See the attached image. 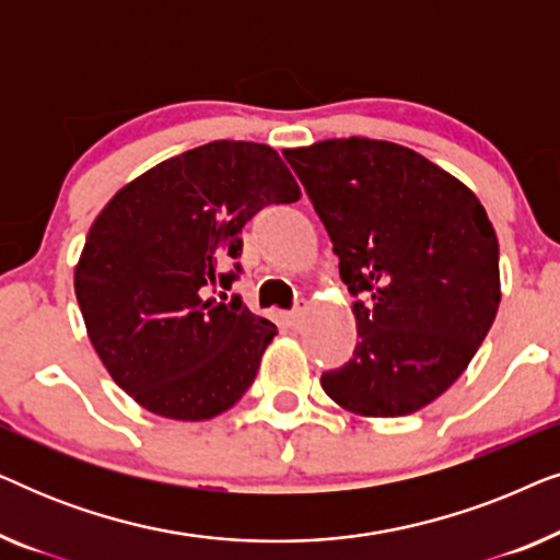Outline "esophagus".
Here are the masks:
<instances>
[{"label": "esophagus", "instance_id": "34e87169", "mask_svg": "<svg viewBox=\"0 0 560 560\" xmlns=\"http://www.w3.org/2000/svg\"><path fill=\"white\" fill-rule=\"evenodd\" d=\"M303 318H305V311H303V308L290 311V313H288V326H290V328H298V326L303 324Z\"/></svg>", "mask_w": 560, "mask_h": 560}]
</instances>
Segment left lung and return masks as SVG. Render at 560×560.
<instances>
[{
	"label": "left lung",
	"mask_w": 560,
	"mask_h": 560,
	"mask_svg": "<svg viewBox=\"0 0 560 560\" xmlns=\"http://www.w3.org/2000/svg\"><path fill=\"white\" fill-rule=\"evenodd\" d=\"M324 221L359 341L320 387L366 418L410 416L441 397L500 308V244L479 198L416 150L324 140L282 150Z\"/></svg>",
	"instance_id": "1"
}]
</instances>
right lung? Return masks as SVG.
<instances>
[{
  "instance_id": "1",
  "label": "right lung",
  "mask_w": 560,
  "mask_h": 560,
  "mask_svg": "<svg viewBox=\"0 0 560 560\" xmlns=\"http://www.w3.org/2000/svg\"><path fill=\"white\" fill-rule=\"evenodd\" d=\"M301 188L267 144L219 140L127 183L89 229L75 298L112 380L144 410L209 420L257 377L278 326L229 290L242 229Z\"/></svg>"
}]
</instances>
